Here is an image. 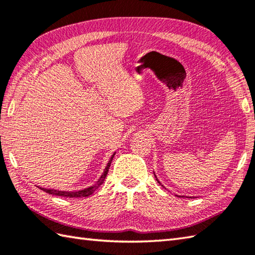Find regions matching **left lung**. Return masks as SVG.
Returning <instances> with one entry per match:
<instances>
[{
    "label": "left lung",
    "mask_w": 255,
    "mask_h": 255,
    "mask_svg": "<svg viewBox=\"0 0 255 255\" xmlns=\"http://www.w3.org/2000/svg\"><path fill=\"white\" fill-rule=\"evenodd\" d=\"M153 174H154V172H153ZM154 178H156V180L158 181V183H159V184H161V183H160V181H159V180H158V178H157V176H156V174H154ZM161 187H163V186H162V184H161ZM177 197H181V198H182L183 196H177Z\"/></svg>",
    "instance_id": "8db88e82"
}]
</instances>
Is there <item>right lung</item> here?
<instances>
[{"label": "right lung", "instance_id": "obj_1", "mask_svg": "<svg viewBox=\"0 0 255 255\" xmlns=\"http://www.w3.org/2000/svg\"><path fill=\"white\" fill-rule=\"evenodd\" d=\"M115 157V152L113 156L109 159V161L107 163L106 168H105V170L103 172V174L101 176V178L98 179V181L95 182V184L93 186L88 187V188H85L83 190H78V191H61V190H55V189H46V188H38L41 189V190L47 192L49 194H53V196H58V197H66V198H83V197H88L93 194L95 191L97 190V189L102 186L103 182L105 181V178L107 177V173L109 170V167H111V163L113 161V158Z\"/></svg>", "mask_w": 255, "mask_h": 255}]
</instances>
